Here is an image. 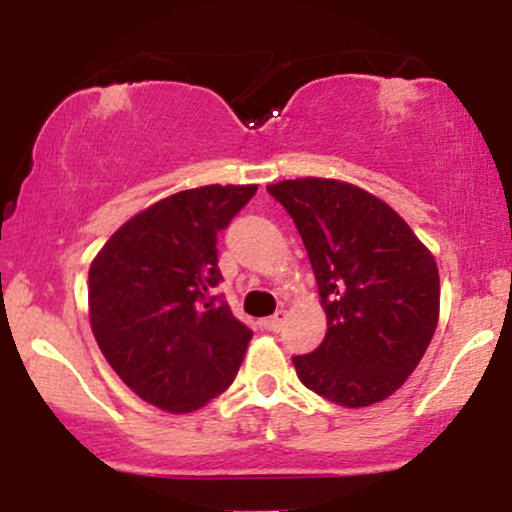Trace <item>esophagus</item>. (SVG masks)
Listing matches in <instances>:
<instances>
[{
	"label": "esophagus",
	"mask_w": 512,
	"mask_h": 512,
	"mask_svg": "<svg viewBox=\"0 0 512 512\" xmlns=\"http://www.w3.org/2000/svg\"><path fill=\"white\" fill-rule=\"evenodd\" d=\"M284 322H286V313L284 310H279V313H274L272 317H264L262 327L269 332H279L281 327H284Z\"/></svg>",
	"instance_id": "obj_1"
}]
</instances>
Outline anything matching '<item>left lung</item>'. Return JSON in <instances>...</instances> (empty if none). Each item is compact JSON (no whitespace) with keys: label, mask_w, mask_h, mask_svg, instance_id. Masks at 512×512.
Here are the masks:
<instances>
[{"label":"left lung","mask_w":512,"mask_h":512,"mask_svg":"<svg viewBox=\"0 0 512 512\" xmlns=\"http://www.w3.org/2000/svg\"><path fill=\"white\" fill-rule=\"evenodd\" d=\"M267 192L301 233L327 313L322 344L293 356L298 378L346 409L383 402L436 332V260L395 209L349 182L298 178Z\"/></svg>","instance_id":"8db88e82"}]
</instances>
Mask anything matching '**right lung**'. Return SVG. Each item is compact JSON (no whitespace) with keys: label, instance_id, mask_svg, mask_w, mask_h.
<instances>
[{"label":"right lung","instance_id":"obj_1","mask_svg":"<svg viewBox=\"0 0 512 512\" xmlns=\"http://www.w3.org/2000/svg\"><path fill=\"white\" fill-rule=\"evenodd\" d=\"M257 185H207L144 209L88 269V315L103 356L144 402L195 411L236 380L252 330L214 289L219 233Z\"/></svg>","mask_w":512,"mask_h":512}]
</instances>
